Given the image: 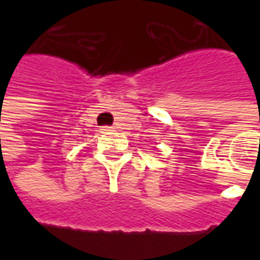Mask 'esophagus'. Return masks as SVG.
Here are the masks:
<instances>
[{
	"label": "esophagus",
	"instance_id": "34e87169",
	"mask_svg": "<svg viewBox=\"0 0 260 260\" xmlns=\"http://www.w3.org/2000/svg\"><path fill=\"white\" fill-rule=\"evenodd\" d=\"M102 131H111V126H103Z\"/></svg>",
	"mask_w": 260,
	"mask_h": 260
}]
</instances>
